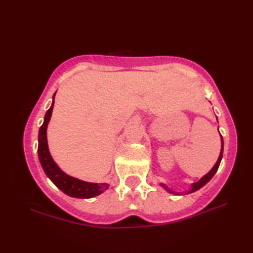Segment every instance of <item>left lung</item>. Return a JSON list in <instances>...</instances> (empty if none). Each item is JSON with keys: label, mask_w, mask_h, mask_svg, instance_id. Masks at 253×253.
Masks as SVG:
<instances>
[{"label": "left lung", "mask_w": 253, "mask_h": 253, "mask_svg": "<svg viewBox=\"0 0 253 253\" xmlns=\"http://www.w3.org/2000/svg\"><path fill=\"white\" fill-rule=\"evenodd\" d=\"M221 139H222V150H221V153H219V157H218V160H217V162H216V164L213 166V169L209 171V173L207 174V175H204L202 178L199 180V181H197V182H193V184L191 185V189H190V191L188 192V193H190V192H193V191H197L198 189H200L201 187H203L204 185L207 184V182L212 178V177L214 176V174L216 173L217 171V169H218V166H219V164H221V161H222V158H223V149H224V143H223V137H221ZM161 186H162L163 188H165L166 190H168L169 193H175V195H179V193H177V192H175V191H173V190H169L168 187H166L164 184H161Z\"/></svg>", "instance_id": "8db88e82"}]
</instances>
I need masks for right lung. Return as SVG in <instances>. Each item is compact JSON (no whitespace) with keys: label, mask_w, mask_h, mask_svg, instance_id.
I'll return each mask as SVG.
<instances>
[{"label":"right lung","mask_w":253,"mask_h":253,"mask_svg":"<svg viewBox=\"0 0 253 253\" xmlns=\"http://www.w3.org/2000/svg\"><path fill=\"white\" fill-rule=\"evenodd\" d=\"M55 93L53 95V103L50 109L45 113L44 122L39 129V138H38V140H39L38 155H39L42 169H43L46 176L53 181V184L57 188H60L63 192H65L68 196L80 199H89L95 196H99L100 193H102L109 188V184H105V182L104 184H94V182H87L74 178L72 176H68L58 168L51 157L49 147H47L46 128L52 115L53 106H54Z\"/></svg>","instance_id":"add662e5"}]
</instances>
